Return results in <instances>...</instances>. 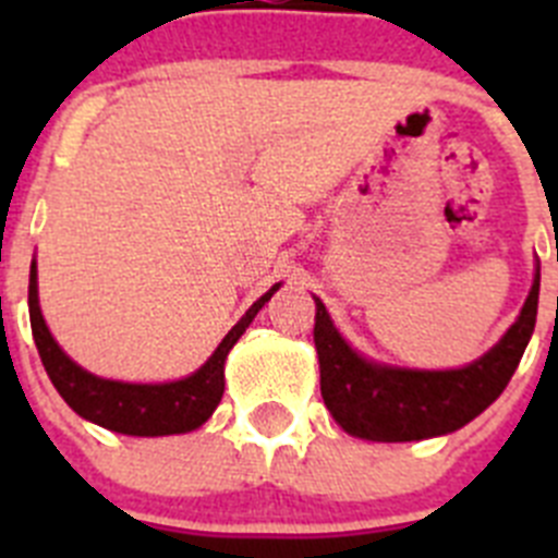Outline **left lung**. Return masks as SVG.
Segmentation results:
<instances>
[{"label": "left lung", "instance_id": "1", "mask_svg": "<svg viewBox=\"0 0 558 558\" xmlns=\"http://www.w3.org/2000/svg\"><path fill=\"white\" fill-rule=\"evenodd\" d=\"M539 304V274L514 327L492 352L452 372H411L368 363L338 335L315 299V349L324 405L340 427L366 441H422L445 436L483 413L509 386L529 347Z\"/></svg>", "mask_w": 558, "mask_h": 558}]
</instances>
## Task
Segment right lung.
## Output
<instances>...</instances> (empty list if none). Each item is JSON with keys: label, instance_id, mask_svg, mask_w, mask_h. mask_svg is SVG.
<instances>
[{"label": "right lung", "instance_id": "obj_1", "mask_svg": "<svg viewBox=\"0 0 558 558\" xmlns=\"http://www.w3.org/2000/svg\"><path fill=\"white\" fill-rule=\"evenodd\" d=\"M274 290H268L263 299H256L248 307V313L231 327L223 343L215 349L209 360L192 377L175 379V383H161V386H133V383H113V379L95 377V374L83 372L77 363L61 352L47 324H44L41 307H38V284H36V263L29 265V327H33V340H36L41 363L47 368L52 386L63 397L77 416L95 422L113 433H125V436H172V433H190L201 427L211 411L218 408L223 397L226 379L223 366L226 354L231 352L240 335L248 329L254 315L263 310Z\"/></svg>", "mask_w": 558, "mask_h": 558}]
</instances>
